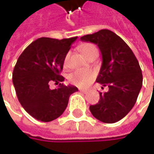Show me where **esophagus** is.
<instances>
[{"instance_id":"1","label":"esophagus","mask_w":154,"mask_h":154,"mask_svg":"<svg viewBox=\"0 0 154 154\" xmlns=\"http://www.w3.org/2000/svg\"><path fill=\"white\" fill-rule=\"evenodd\" d=\"M80 90V92H82V93H84V94L88 93V90Z\"/></svg>"}]
</instances>
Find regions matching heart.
Instances as JSON below:
<instances>
[{
    "mask_svg": "<svg viewBox=\"0 0 154 154\" xmlns=\"http://www.w3.org/2000/svg\"><path fill=\"white\" fill-rule=\"evenodd\" d=\"M79 50L85 57H88L91 52L97 51V47L91 43H84L79 45ZM70 52H67L64 58V67L67 68L69 64ZM96 74L93 70H78L73 71L69 75V81L72 84L78 87H85L94 80Z\"/></svg>",
    "mask_w": 154,
    "mask_h": 154,
    "instance_id": "obj_1",
    "label": "heart"
}]
</instances>
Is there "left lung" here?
<instances>
[{"instance_id": "left-lung-1", "label": "left lung", "mask_w": 154, "mask_h": 154, "mask_svg": "<svg viewBox=\"0 0 154 154\" xmlns=\"http://www.w3.org/2000/svg\"><path fill=\"white\" fill-rule=\"evenodd\" d=\"M80 38L98 45L103 64L97 82L109 87L108 92L99 93L100 100L90 105V112L100 122L115 123L136 103L143 80L139 62L130 47L112 31L103 29Z\"/></svg>"}]
</instances>
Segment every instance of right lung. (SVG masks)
Masks as SVG:
<instances>
[{
    "label": "right lung",
    "instance_id": "right-lung-1",
    "mask_svg": "<svg viewBox=\"0 0 154 154\" xmlns=\"http://www.w3.org/2000/svg\"><path fill=\"white\" fill-rule=\"evenodd\" d=\"M77 38H39L31 43L17 60L13 84L18 100L38 121L48 122L60 116L70 95L78 90L72 85L58 84L64 80L60 75L64 58ZM51 82L59 85L57 89L50 90Z\"/></svg>",
    "mask_w": 154,
    "mask_h": 154
}]
</instances>
